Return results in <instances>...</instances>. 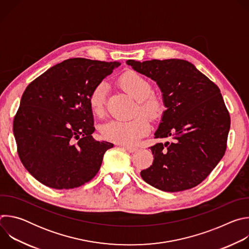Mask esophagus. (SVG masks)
<instances>
[{"mask_svg": "<svg viewBox=\"0 0 249 249\" xmlns=\"http://www.w3.org/2000/svg\"><path fill=\"white\" fill-rule=\"evenodd\" d=\"M123 149L126 150V151L129 152V153H134V152L137 151V148H135V147H130V146H123Z\"/></svg>", "mask_w": 249, "mask_h": 249, "instance_id": "1", "label": "esophagus"}]
</instances>
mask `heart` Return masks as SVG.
Returning a JSON list of instances; mask_svg holds the SVG:
<instances>
[{
    "instance_id": "b5f03b06",
    "label": "heart",
    "mask_w": 249,
    "mask_h": 249,
    "mask_svg": "<svg viewBox=\"0 0 249 249\" xmlns=\"http://www.w3.org/2000/svg\"><path fill=\"white\" fill-rule=\"evenodd\" d=\"M122 89L138 101V109L151 118L159 117L162 112V102L151 94L152 86L147 79L135 72L123 74L119 80ZM107 90L105 83L97 84L89 96L90 110L95 115H101L104 109L105 94ZM151 123L146 115H137L128 120L114 119L105 123L101 133L105 139L123 145H133L148 134Z\"/></svg>"
}]
</instances>
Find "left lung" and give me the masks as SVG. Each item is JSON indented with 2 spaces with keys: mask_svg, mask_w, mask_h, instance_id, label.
Segmentation results:
<instances>
[{
  "mask_svg": "<svg viewBox=\"0 0 249 249\" xmlns=\"http://www.w3.org/2000/svg\"><path fill=\"white\" fill-rule=\"evenodd\" d=\"M159 86L164 107L155 138L172 142L151 147L153 164L141 171L150 185L178 192L200 184L225 155L231 118L220 89L190 62L128 60Z\"/></svg>",
  "mask_w": 249,
  "mask_h": 249,
  "instance_id": "1",
  "label": "left lung"
}]
</instances>
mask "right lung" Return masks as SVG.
I'll return each instance as SVG.
<instances>
[{"label": "right lung", "mask_w": 249, "mask_h": 249, "mask_svg": "<svg viewBox=\"0 0 249 249\" xmlns=\"http://www.w3.org/2000/svg\"><path fill=\"white\" fill-rule=\"evenodd\" d=\"M119 62L65 60L31 82L14 119L18 157L35 179L54 189L91 180L113 144L95 141L89 104L92 89Z\"/></svg>", "instance_id": "1"}]
</instances>
